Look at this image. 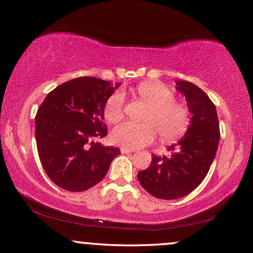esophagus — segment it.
<instances>
[{"instance_id":"esophagus-1","label":"esophagus","mask_w":253,"mask_h":253,"mask_svg":"<svg viewBox=\"0 0 253 253\" xmlns=\"http://www.w3.org/2000/svg\"><path fill=\"white\" fill-rule=\"evenodd\" d=\"M134 150L132 148H127V147H121V153L126 154V153H133Z\"/></svg>"}]
</instances>
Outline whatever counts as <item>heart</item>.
<instances>
[{
    "label": "heart",
    "instance_id": "1",
    "mask_svg": "<svg viewBox=\"0 0 253 253\" xmlns=\"http://www.w3.org/2000/svg\"><path fill=\"white\" fill-rule=\"evenodd\" d=\"M139 96L151 105L144 123L126 121L112 131L114 143L129 148L146 146L154 140L157 130L164 139H174L188 127L189 113L184 107L175 102V94L167 85L160 82H143L137 86ZM124 113V94L114 92L107 99L105 117L109 122H119Z\"/></svg>",
    "mask_w": 253,
    "mask_h": 253
}]
</instances>
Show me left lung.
<instances>
[{
	"label": "left lung",
	"mask_w": 253,
	"mask_h": 253,
	"mask_svg": "<svg viewBox=\"0 0 253 253\" xmlns=\"http://www.w3.org/2000/svg\"><path fill=\"white\" fill-rule=\"evenodd\" d=\"M191 114L190 126L177 143L167 147L168 157H152L147 169L138 172V181L160 199L182 198L193 191L210 170L220 140L216 108L209 95L186 81L176 82Z\"/></svg>",
	"instance_id": "left-lung-1"
}]
</instances>
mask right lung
I'll return each instance as SVG.
<instances>
[{
  "mask_svg": "<svg viewBox=\"0 0 253 253\" xmlns=\"http://www.w3.org/2000/svg\"><path fill=\"white\" fill-rule=\"evenodd\" d=\"M121 86L95 77H79L57 86L36 116L41 165L51 181L71 192L85 191L101 181L119 148L95 143L107 134L105 105Z\"/></svg>",
  "mask_w": 253,
  "mask_h": 253,
  "instance_id": "add662e5",
  "label": "right lung"
}]
</instances>
